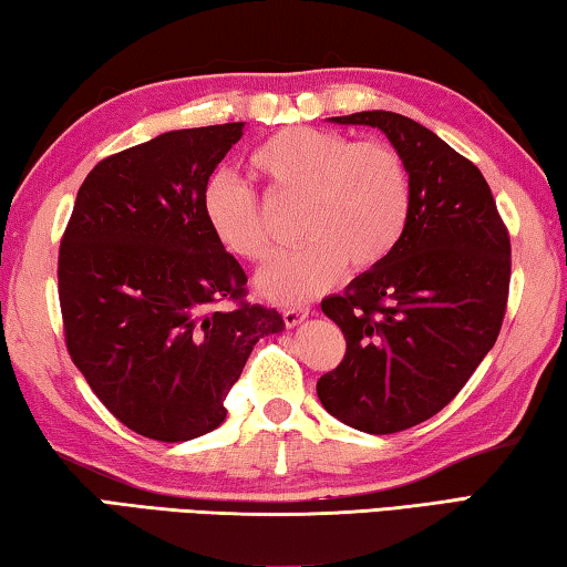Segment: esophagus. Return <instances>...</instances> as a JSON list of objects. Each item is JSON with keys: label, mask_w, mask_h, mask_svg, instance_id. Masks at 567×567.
I'll list each match as a JSON object with an SVG mask.
<instances>
[{"label": "esophagus", "mask_w": 567, "mask_h": 567, "mask_svg": "<svg viewBox=\"0 0 567 567\" xmlns=\"http://www.w3.org/2000/svg\"><path fill=\"white\" fill-rule=\"evenodd\" d=\"M282 318H285V324H287V328H295V324H300L302 320L310 318V307H305V305L287 307V310L282 312Z\"/></svg>", "instance_id": "esophagus-1"}]
</instances>
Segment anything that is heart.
<instances>
[{
	"label": "heart",
	"instance_id": "b5f03b06",
	"mask_svg": "<svg viewBox=\"0 0 567 567\" xmlns=\"http://www.w3.org/2000/svg\"><path fill=\"white\" fill-rule=\"evenodd\" d=\"M249 169L275 203H300L297 235L307 239L257 275V290L267 300H310L338 282L348 265L354 272L375 270L405 235L410 172L388 142H352L330 130L287 127L252 152ZM203 209L229 255L255 265L270 260V215L243 179L219 172L207 182Z\"/></svg>",
	"mask_w": 567,
	"mask_h": 567
}]
</instances>
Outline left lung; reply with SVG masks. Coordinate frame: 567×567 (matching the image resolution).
<instances>
[{"label": "left lung", "instance_id": "8db88e82", "mask_svg": "<svg viewBox=\"0 0 567 567\" xmlns=\"http://www.w3.org/2000/svg\"><path fill=\"white\" fill-rule=\"evenodd\" d=\"M330 120L385 132L410 172L395 252L322 300L348 342L318 380L322 408L390 435L437 415L491 352L511 290V235L483 172L420 122L382 110Z\"/></svg>", "mask_w": 567, "mask_h": 567}]
</instances>
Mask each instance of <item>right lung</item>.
Here are the masks:
<instances>
[{
	"instance_id": "obj_1",
	"label": "right lung",
	"mask_w": 567,
	"mask_h": 567,
	"mask_svg": "<svg viewBox=\"0 0 567 567\" xmlns=\"http://www.w3.org/2000/svg\"><path fill=\"white\" fill-rule=\"evenodd\" d=\"M245 122L175 130L102 159L76 192L60 245L72 362L122 425L185 443L225 422V398L272 307L245 302L247 275L203 209ZM233 299L235 308H219Z\"/></svg>"
}]
</instances>
